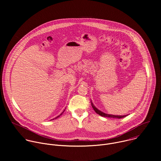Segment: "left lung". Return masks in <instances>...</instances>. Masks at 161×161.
I'll return each instance as SVG.
<instances>
[{
	"label": "left lung",
	"instance_id": "8db88e82",
	"mask_svg": "<svg viewBox=\"0 0 161 161\" xmlns=\"http://www.w3.org/2000/svg\"><path fill=\"white\" fill-rule=\"evenodd\" d=\"M91 104H92V106L94 110L97 113L99 114V115L102 116V117H108V118H117V119H122V118H124V117H125L126 116H127V114L126 115H122V116H120V115H113V114H106V113H104L102 111H101L100 110H99L97 108H96L94 106V105L93 104V103H92L91 101Z\"/></svg>",
	"mask_w": 161,
	"mask_h": 161
}]
</instances>
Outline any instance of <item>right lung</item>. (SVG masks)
Wrapping results in <instances>:
<instances>
[{
	"instance_id": "add662e5",
	"label": "right lung",
	"mask_w": 161,
	"mask_h": 161,
	"mask_svg": "<svg viewBox=\"0 0 161 161\" xmlns=\"http://www.w3.org/2000/svg\"><path fill=\"white\" fill-rule=\"evenodd\" d=\"M64 111H65V109H64V111H63V112H62V113H61V114H60V115H58V117H56V118H55V119H57V118H58V117H60V115H61V114H62V113H64ZM53 119V120H54V119Z\"/></svg>"
}]
</instances>
